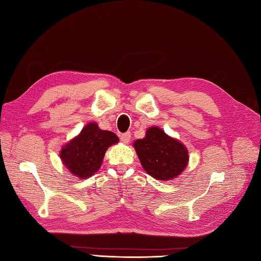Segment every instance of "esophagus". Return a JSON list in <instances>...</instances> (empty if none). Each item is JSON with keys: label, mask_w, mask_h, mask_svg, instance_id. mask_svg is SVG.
I'll list each match as a JSON object with an SVG mask.
<instances>
[{"label": "esophagus", "mask_w": 261, "mask_h": 261, "mask_svg": "<svg viewBox=\"0 0 261 261\" xmlns=\"http://www.w3.org/2000/svg\"><path fill=\"white\" fill-rule=\"evenodd\" d=\"M120 138H121V141L123 143H129L130 139H131V134L130 132H125V134L121 135Z\"/></svg>", "instance_id": "34e87169"}]
</instances>
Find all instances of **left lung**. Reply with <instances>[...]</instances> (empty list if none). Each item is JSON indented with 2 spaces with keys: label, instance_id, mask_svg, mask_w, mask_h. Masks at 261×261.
<instances>
[{
  "label": "left lung",
  "instance_id": "1",
  "mask_svg": "<svg viewBox=\"0 0 261 261\" xmlns=\"http://www.w3.org/2000/svg\"><path fill=\"white\" fill-rule=\"evenodd\" d=\"M143 169L158 180H170L188 164L187 148L158 126L149 127L143 139L134 142Z\"/></svg>",
  "mask_w": 261,
  "mask_h": 261
}]
</instances>
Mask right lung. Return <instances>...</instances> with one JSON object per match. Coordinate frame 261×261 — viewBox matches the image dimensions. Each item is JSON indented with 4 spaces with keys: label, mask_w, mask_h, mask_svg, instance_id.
Wrapping results in <instances>:
<instances>
[{
    "label": "right lung",
    "mask_w": 261,
    "mask_h": 261,
    "mask_svg": "<svg viewBox=\"0 0 261 261\" xmlns=\"http://www.w3.org/2000/svg\"><path fill=\"white\" fill-rule=\"evenodd\" d=\"M118 142L119 138L113 132L101 130L97 123L91 122L63 147L60 159L70 174L84 179L101 168L108 148Z\"/></svg>",
    "instance_id": "1"
}]
</instances>
